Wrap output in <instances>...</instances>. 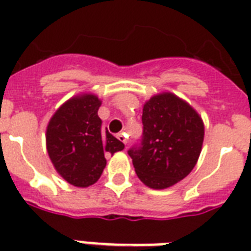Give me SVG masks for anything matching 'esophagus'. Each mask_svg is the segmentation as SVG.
<instances>
[{"label": "esophagus", "mask_w": 251, "mask_h": 251, "mask_svg": "<svg viewBox=\"0 0 251 251\" xmlns=\"http://www.w3.org/2000/svg\"><path fill=\"white\" fill-rule=\"evenodd\" d=\"M117 138H118V141H121L122 143H124V145H127V134L126 133H120L117 135Z\"/></svg>", "instance_id": "obj_1"}]
</instances>
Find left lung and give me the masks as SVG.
<instances>
[{"label":"left lung","mask_w":251,"mask_h":251,"mask_svg":"<svg viewBox=\"0 0 251 251\" xmlns=\"http://www.w3.org/2000/svg\"><path fill=\"white\" fill-rule=\"evenodd\" d=\"M139 145L127 151L135 173L151 189H167L186 177L202 151V118L182 99L171 92L146 101Z\"/></svg>","instance_id":"1"}]
</instances>
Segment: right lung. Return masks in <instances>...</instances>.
I'll return each instance as SVG.
<instances>
[{
  "label": "right lung",
  "mask_w": 251,
  "mask_h": 251,
  "mask_svg": "<svg viewBox=\"0 0 251 251\" xmlns=\"http://www.w3.org/2000/svg\"><path fill=\"white\" fill-rule=\"evenodd\" d=\"M100 105L92 94L74 96L56 110L47 127L49 157L58 175L76 187L94 185L105 168V156L125 147L101 129Z\"/></svg>",
  "instance_id": "obj_1"
}]
</instances>
